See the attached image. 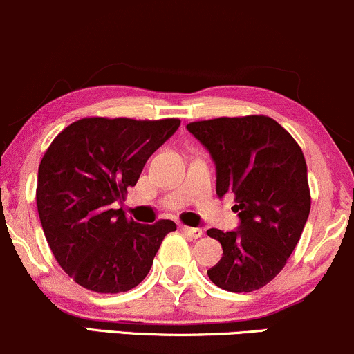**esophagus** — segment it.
Listing matches in <instances>:
<instances>
[{
  "label": "esophagus",
  "instance_id": "esophagus-1",
  "mask_svg": "<svg viewBox=\"0 0 354 354\" xmlns=\"http://www.w3.org/2000/svg\"><path fill=\"white\" fill-rule=\"evenodd\" d=\"M180 230H182V233H184V234H187L189 238H194V239H197V238H201V236H203V230H201V227L182 226Z\"/></svg>",
  "mask_w": 354,
  "mask_h": 354
}]
</instances>
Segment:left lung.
Instances as JSON below:
<instances>
[{
    "mask_svg": "<svg viewBox=\"0 0 354 354\" xmlns=\"http://www.w3.org/2000/svg\"><path fill=\"white\" fill-rule=\"evenodd\" d=\"M187 130L216 163V192L234 194L236 231L211 227L223 258L207 270L227 292H253L272 282L287 263L310 211L307 165L299 143L263 115L192 121Z\"/></svg>",
    "mask_w": 354,
    "mask_h": 354,
    "instance_id": "1",
    "label": "left lung"
}]
</instances>
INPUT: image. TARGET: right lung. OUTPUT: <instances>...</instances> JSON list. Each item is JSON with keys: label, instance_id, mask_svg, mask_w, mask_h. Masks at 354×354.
Segmentation results:
<instances>
[{"label": "right lung", "instance_id": "add662e5", "mask_svg": "<svg viewBox=\"0 0 354 354\" xmlns=\"http://www.w3.org/2000/svg\"><path fill=\"white\" fill-rule=\"evenodd\" d=\"M178 118L89 116L55 136L39 165L37 209L64 272L87 290L120 294L150 272L176 223L140 224L115 203L138 182L150 155L176 133Z\"/></svg>", "mask_w": 354, "mask_h": 354}]
</instances>
